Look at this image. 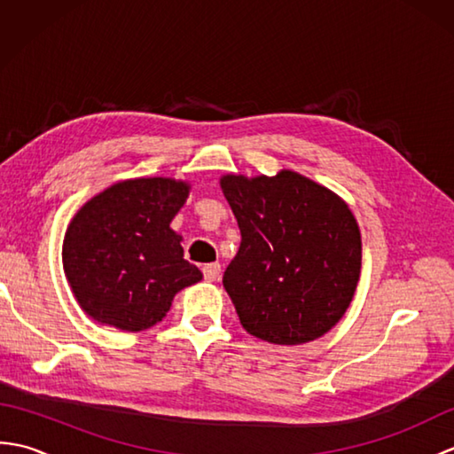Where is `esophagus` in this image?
Wrapping results in <instances>:
<instances>
[{
    "label": "esophagus",
    "instance_id": "1",
    "mask_svg": "<svg viewBox=\"0 0 454 454\" xmlns=\"http://www.w3.org/2000/svg\"><path fill=\"white\" fill-rule=\"evenodd\" d=\"M220 271H222L220 263H207L205 267H202V275H205L207 281H218Z\"/></svg>",
    "mask_w": 454,
    "mask_h": 454
}]
</instances>
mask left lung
<instances>
[{
    "instance_id": "1",
    "label": "left lung",
    "mask_w": 454,
    "mask_h": 454,
    "mask_svg": "<svg viewBox=\"0 0 454 454\" xmlns=\"http://www.w3.org/2000/svg\"><path fill=\"white\" fill-rule=\"evenodd\" d=\"M242 244L224 271L244 330L277 345L317 340L341 320L361 273V234L345 202L308 177L226 176Z\"/></svg>"
}]
</instances>
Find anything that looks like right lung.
<instances>
[{"label": "right lung", "mask_w": 454, "mask_h": 454, "mask_svg": "<svg viewBox=\"0 0 454 454\" xmlns=\"http://www.w3.org/2000/svg\"><path fill=\"white\" fill-rule=\"evenodd\" d=\"M189 185L166 177L105 189L67 226L62 262L85 314L124 332H142L168 314L173 296L202 278L169 228Z\"/></svg>", "instance_id": "obj_1"}]
</instances>
